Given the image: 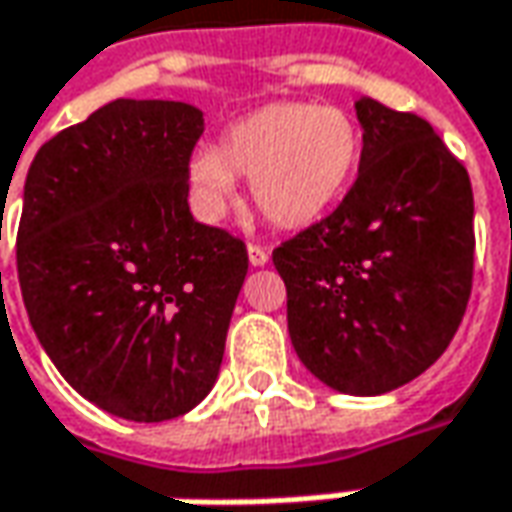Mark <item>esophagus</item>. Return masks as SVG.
<instances>
[{
	"instance_id": "obj_1",
	"label": "esophagus",
	"mask_w": 512,
	"mask_h": 512,
	"mask_svg": "<svg viewBox=\"0 0 512 512\" xmlns=\"http://www.w3.org/2000/svg\"><path fill=\"white\" fill-rule=\"evenodd\" d=\"M248 256L253 267H262V264H267V259H270V253H267V248H262V245H248Z\"/></svg>"
}]
</instances>
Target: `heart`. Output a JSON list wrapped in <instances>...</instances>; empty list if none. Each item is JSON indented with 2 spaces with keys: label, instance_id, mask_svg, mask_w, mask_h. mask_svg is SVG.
Segmentation results:
<instances>
[{
  "label": "heart",
  "instance_id": "1",
  "mask_svg": "<svg viewBox=\"0 0 512 512\" xmlns=\"http://www.w3.org/2000/svg\"><path fill=\"white\" fill-rule=\"evenodd\" d=\"M360 160L363 135L349 112L284 101L233 123L219 146L197 149L188 180L205 219L225 214L233 177H245L264 219L279 228H307L344 200Z\"/></svg>",
  "mask_w": 512,
  "mask_h": 512
}]
</instances>
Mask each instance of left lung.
Instances as JSON below:
<instances>
[{"mask_svg": "<svg viewBox=\"0 0 512 512\" xmlns=\"http://www.w3.org/2000/svg\"><path fill=\"white\" fill-rule=\"evenodd\" d=\"M341 205L273 250L301 363L344 394L403 386L448 349L473 287V191L431 123L363 98Z\"/></svg>", "mask_w": 512, "mask_h": 512, "instance_id": "left-lung-1", "label": "left lung"}]
</instances>
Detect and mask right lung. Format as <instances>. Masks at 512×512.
Returning <instances> with one entry per match:
<instances>
[{
    "label": "right lung",
    "mask_w": 512,
    "mask_h": 512,
    "mask_svg": "<svg viewBox=\"0 0 512 512\" xmlns=\"http://www.w3.org/2000/svg\"><path fill=\"white\" fill-rule=\"evenodd\" d=\"M202 112L118 98L50 137L24 180L16 267L30 324L78 394L174 420L216 383L248 248L188 208Z\"/></svg>",
    "instance_id": "obj_1"
}]
</instances>
